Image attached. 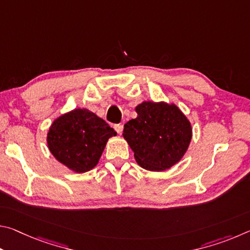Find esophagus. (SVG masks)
I'll use <instances>...</instances> for the list:
<instances>
[{"label": "esophagus", "instance_id": "obj_1", "mask_svg": "<svg viewBox=\"0 0 250 250\" xmlns=\"http://www.w3.org/2000/svg\"><path fill=\"white\" fill-rule=\"evenodd\" d=\"M122 129H124V125H115V130H116L117 132L119 133V134L122 132Z\"/></svg>", "mask_w": 250, "mask_h": 250}]
</instances>
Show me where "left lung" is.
I'll use <instances>...</instances> for the list:
<instances>
[{"mask_svg": "<svg viewBox=\"0 0 250 250\" xmlns=\"http://www.w3.org/2000/svg\"><path fill=\"white\" fill-rule=\"evenodd\" d=\"M138 116L125 125L124 138L141 167L161 172L183 158L192 139V125L174 104L143 101Z\"/></svg>", "mask_w": 250, "mask_h": 250, "instance_id": "8db88e82", "label": "left lung"}]
</instances>
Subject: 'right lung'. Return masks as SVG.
Returning <instances> with one entry per match:
<instances>
[{
	"instance_id": "right-lung-1",
	"label": "right lung",
	"mask_w": 250,
	"mask_h": 250,
	"mask_svg": "<svg viewBox=\"0 0 250 250\" xmlns=\"http://www.w3.org/2000/svg\"><path fill=\"white\" fill-rule=\"evenodd\" d=\"M117 132L88 109H74L55 120L47 133V146L55 159L76 173L94 168L109 138Z\"/></svg>"
}]
</instances>
